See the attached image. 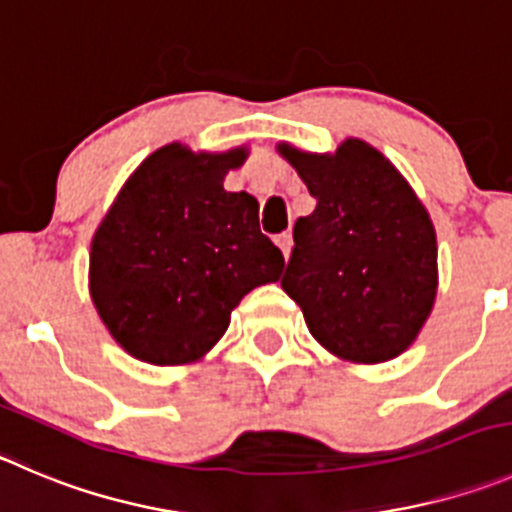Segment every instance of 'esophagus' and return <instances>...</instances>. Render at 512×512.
<instances>
[{"instance_id":"34e87169","label":"esophagus","mask_w":512,"mask_h":512,"mask_svg":"<svg viewBox=\"0 0 512 512\" xmlns=\"http://www.w3.org/2000/svg\"><path fill=\"white\" fill-rule=\"evenodd\" d=\"M275 242H278V247H280V250H283V255L288 257L290 255V247H293V234H290V232L278 234V237H275Z\"/></svg>"}]
</instances>
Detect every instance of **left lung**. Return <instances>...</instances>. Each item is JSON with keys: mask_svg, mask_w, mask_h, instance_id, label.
<instances>
[{"mask_svg": "<svg viewBox=\"0 0 512 512\" xmlns=\"http://www.w3.org/2000/svg\"><path fill=\"white\" fill-rule=\"evenodd\" d=\"M315 209L293 227L280 280L308 331L336 356L379 364L417 338L437 295V237L404 176L348 138L336 154L280 146Z\"/></svg>", "mask_w": 512, "mask_h": 512, "instance_id": "8db88e82", "label": "left lung"}]
</instances>
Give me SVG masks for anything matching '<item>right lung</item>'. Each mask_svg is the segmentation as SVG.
Listing matches in <instances>:
<instances>
[{
  "mask_svg": "<svg viewBox=\"0 0 512 512\" xmlns=\"http://www.w3.org/2000/svg\"><path fill=\"white\" fill-rule=\"evenodd\" d=\"M245 148L148 156L105 214L90 247V295L131 356L174 366L204 356L252 288L275 283L283 252L260 232V204L227 191Z\"/></svg>",
  "mask_w": 512,
  "mask_h": 512,
  "instance_id": "obj_1",
  "label": "right lung"
}]
</instances>
